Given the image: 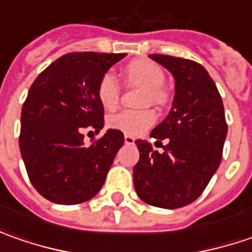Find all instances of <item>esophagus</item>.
<instances>
[{
	"label": "esophagus",
	"instance_id": "1",
	"mask_svg": "<svg viewBox=\"0 0 252 252\" xmlns=\"http://www.w3.org/2000/svg\"><path fill=\"white\" fill-rule=\"evenodd\" d=\"M125 143L126 144H134V137L130 134H125Z\"/></svg>",
	"mask_w": 252,
	"mask_h": 252
}]
</instances>
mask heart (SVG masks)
<instances>
[{
	"instance_id": "1",
	"label": "heart",
	"mask_w": 252,
	"mask_h": 252,
	"mask_svg": "<svg viewBox=\"0 0 252 252\" xmlns=\"http://www.w3.org/2000/svg\"><path fill=\"white\" fill-rule=\"evenodd\" d=\"M126 77L131 84L147 88L144 94V103L164 105L168 95L164 91L162 85L165 81V74L157 64L149 60H134L126 65ZM96 95L105 109H115L121 99V87L116 77L112 73H105L101 77ZM157 121V115L153 109H125L112 115L109 118V126L112 129L121 130L126 134H141Z\"/></svg>"
}]
</instances>
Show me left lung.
Wrapping results in <instances>:
<instances>
[{
    "mask_svg": "<svg viewBox=\"0 0 252 252\" xmlns=\"http://www.w3.org/2000/svg\"><path fill=\"white\" fill-rule=\"evenodd\" d=\"M149 57L174 75L175 95L168 116L150 133L160 143L167 140L164 151L136 140L140 158L133 168L134 189L147 205L178 209L196 200L218 171L227 136L224 108L203 65L165 54Z\"/></svg>",
    "mask_w": 252,
    "mask_h": 252,
    "instance_id": "obj_1",
    "label": "left lung"
}]
</instances>
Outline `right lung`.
Segmentation results:
<instances>
[{
  "label": "right lung",
  "mask_w": 252,
  "mask_h": 252,
  "mask_svg": "<svg viewBox=\"0 0 252 252\" xmlns=\"http://www.w3.org/2000/svg\"><path fill=\"white\" fill-rule=\"evenodd\" d=\"M126 53H68L37 75L21 113L19 149L34 189L59 205L94 198L125 137L109 129L90 146L84 131L103 127L96 87Z\"/></svg>",
  "instance_id": "add662e5"
}]
</instances>
